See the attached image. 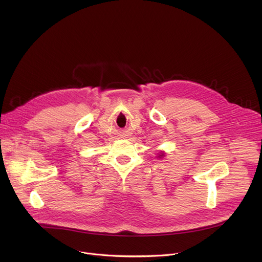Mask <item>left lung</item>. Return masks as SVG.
Masks as SVG:
<instances>
[{
  "label": "left lung",
  "mask_w": 262,
  "mask_h": 262,
  "mask_svg": "<svg viewBox=\"0 0 262 262\" xmlns=\"http://www.w3.org/2000/svg\"><path fill=\"white\" fill-rule=\"evenodd\" d=\"M162 156H164V154H163V153H161V154H159V156H158V157H162Z\"/></svg>",
  "instance_id": "1"
}]
</instances>
